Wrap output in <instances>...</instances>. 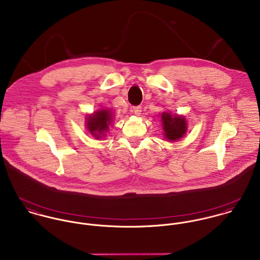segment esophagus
<instances>
[{
	"mask_svg": "<svg viewBox=\"0 0 260 260\" xmlns=\"http://www.w3.org/2000/svg\"><path fill=\"white\" fill-rule=\"evenodd\" d=\"M132 109H133V112H134L135 115L139 116L141 114V109H142L141 106H134Z\"/></svg>",
	"mask_w": 260,
	"mask_h": 260,
	"instance_id": "34e87169",
	"label": "esophagus"
}]
</instances>
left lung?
<instances>
[{
  "mask_svg": "<svg viewBox=\"0 0 260 260\" xmlns=\"http://www.w3.org/2000/svg\"><path fill=\"white\" fill-rule=\"evenodd\" d=\"M165 136L169 140L180 139L186 131V121L179 116H172L170 113H162Z\"/></svg>",
  "mask_w": 260,
  "mask_h": 260,
  "instance_id": "obj_1",
  "label": "left lung"
}]
</instances>
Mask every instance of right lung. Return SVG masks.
I'll use <instances>...</instances> for the list:
<instances>
[{"label": "right lung", "instance_id": "obj_1", "mask_svg": "<svg viewBox=\"0 0 260 260\" xmlns=\"http://www.w3.org/2000/svg\"><path fill=\"white\" fill-rule=\"evenodd\" d=\"M112 121V116L107 110H102L96 112L92 117L87 118V128L91 134L96 138L100 137V134L108 130V125Z\"/></svg>", "mask_w": 260, "mask_h": 260}]
</instances>
